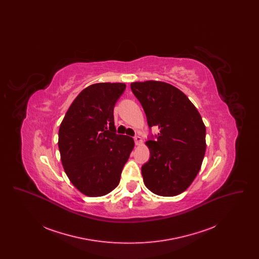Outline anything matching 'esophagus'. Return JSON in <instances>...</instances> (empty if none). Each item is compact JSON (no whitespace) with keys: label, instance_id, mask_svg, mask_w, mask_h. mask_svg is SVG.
Instances as JSON below:
<instances>
[{"label":"esophagus","instance_id":"34e87169","mask_svg":"<svg viewBox=\"0 0 259 259\" xmlns=\"http://www.w3.org/2000/svg\"><path fill=\"white\" fill-rule=\"evenodd\" d=\"M134 141H135L136 146H141L143 144V140L140 136H136L134 138Z\"/></svg>","mask_w":259,"mask_h":259}]
</instances>
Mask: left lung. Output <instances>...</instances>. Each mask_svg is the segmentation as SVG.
Segmentation results:
<instances>
[{"label": "left lung", "instance_id": "1", "mask_svg": "<svg viewBox=\"0 0 259 259\" xmlns=\"http://www.w3.org/2000/svg\"><path fill=\"white\" fill-rule=\"evenodd\" d=\"M131 89L142 104L149 127L156 126V141L146 145L150 152L142 167L144 184L156 195L181 194L196 178L206 151V127L184 92L172 84L136 81Z\"/></svg>", "mask_w": 259, "mask_h": 259}]
</instances>
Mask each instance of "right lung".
I'll list each match as a JSON object with an SVG mask.
<instances>
[{"mask_svg": "<svg viewBox=\"0 0 259 259\" xmlns=\"http://www.w3.org/2000/svg\"><path fill=\"white\" fill-rule=\"evenodd\" d=\"M126 88L121 82H101L84 88L74 99L59 128L58 148L70 182L89 197L104 196L120 181L134 140L115 134L113 108Z\"/></svg>", "mask_w": 259, "mask_h": 259, "instance_id": "right-lung-1", "label": "right lung"}]
</instances>
